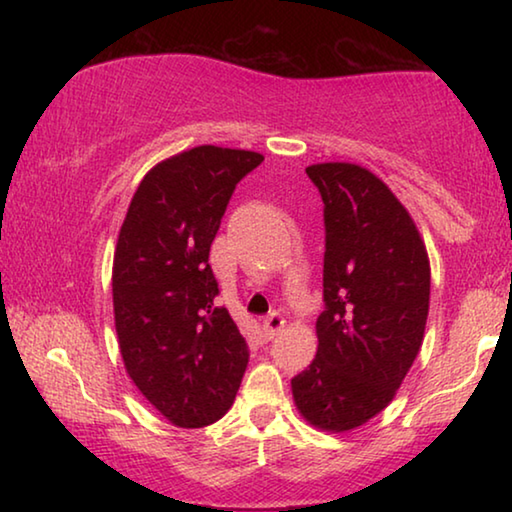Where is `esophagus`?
I'll list each match as a JSON object with an SVG mask.
<instances>
[{
    "instance_id": "1",
    "label": "esophagus",
    "mask_w": 512,
    "mask_h": 512,
    "mask_svg": "<svg viewBox=\"0 0 512 512\" xmlns=\"http://www.w3.org/2000/svg\"><path fill=\"white\" fill-rule=\"evenodd\" d=\"M282 327H284V318H282V314H271V316H268V318L264 320V325H262L264 334L268 336V339H273V336L280 334V332H282Z\"/></svg>"
}]
</instances>
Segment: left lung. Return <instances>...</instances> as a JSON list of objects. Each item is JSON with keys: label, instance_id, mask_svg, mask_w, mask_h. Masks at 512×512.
<instances>
[{"label": "left lung", "instance_id": "obj_1", "mask_svg": "<svg viewBox=\"0 0 512 512\" xmlns=\"http://www.w3.org/2000/svg\"><path fill=\"white\" fill-rule=\"evenodd\" d=\"M325 203V311L318 350L291 379L311 427L345 433L393 402L429 316L427 246L391 187L352 162L307 167Z\"/></svg>", "mask_w": 512, "mask_h": 512}]
</instances>
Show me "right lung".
<instances>
[{
    "label": "right lung",
    "instance_id": "obj_1",
    "mask_svg": "<svg viewBox=\"0 0 512 512\" xmlns=\"http://www.w3.org/2000/svg\"><path fill=\"white\" fill-rule=\"evenodd\" d=\"M262 153L203 144L162 160L137 187L112 262L119 352L133 384L173 427L223 418L248 366L210 246L232 192Z\"/></svg>",
    "mask_w": 512,
    "mask_h": 512
}]
</instances>
